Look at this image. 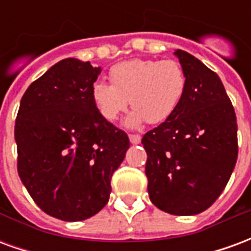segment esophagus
Wrapping results in <instances>:
<instances>
[{
    "instance_id": "34e87169",
    "label": "esophagus",
    "mask_w": 251,
    "mask_h": 251,
    "mask_svg": "<svg viewBox=\"0 0 251 251\" xmlns=\"http://www.w3.org/2000/svg\"><path fill=\"white\" fill-rule=\"evenodd\" d=\"M129 140L131 144H140L141 142V136L138 134H129Z\"/></svg>"
}]
</instances>
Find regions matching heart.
Instances as JSON below:
<instances>
[{"instance_id":"1","label":"heart","mask_w":251,"mask_h":251,"mask_svg":"<svg viewBox=\"0 0 251 251\" xmlns=\"http://www.w3.org/2000/svg\"><path fill=\"white\" fill-rule=\"evenodd\" d=\"M110 80L111 84L94 83L93 103L103 120L113 122L130 102L134 110L126 118L127 127H138L145 121H167L177 110L187 88L184 70L175 60H126L110 70Z\"/></svg>"}]
</instances>
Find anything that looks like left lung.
Segmentation results:
<instances>
[{"label":"left lung","instance_id":"1","mask_svg":"<svg viewBox=\"0 0 251 251\" xmlns=\"http://www.w3.org/2000/svg\"><path fill=\"white\" fill-rule=\"evenodd\" d=\"M187 88L179 107L142 137L153 204L172 215L200 214L230 180L238 157L237 117L221 77L181 50Z\"/></svg>","mask_w":251,"mask_h":251}]
</instances>
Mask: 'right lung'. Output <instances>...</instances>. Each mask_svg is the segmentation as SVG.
I'll list each match as a JSON object with an SVG mask.
<instances>
[{"label":"right lung","mask_w":251,"mask_h":251,"mask_svg":"<svg viewBox=\"0 0 251 251\" xmlns=\"http://www.w3.org/2000/svg\"><path fill=\"white\" fill-rule=\"evenodd\" d=\"M102 71L68 57L26 88L14 126L17 171L35 203L66 222L91 218L109 201L110 180L130 147L91 99Z\"/></svg>","instance_id":"obj_1"}]
</instances>
